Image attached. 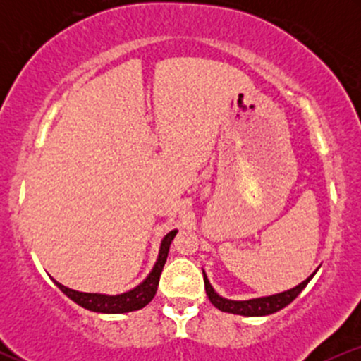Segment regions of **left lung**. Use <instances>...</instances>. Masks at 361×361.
I'll use <instances>...</instances> for the list:
<instances>
[{
    "instance_id": "1",
    "label": "left lung",
    "mask_w": 361,
    "mask_h": 361,
    "mask_svg": "<svg viewBox=\"0 0 361 361\" xmlns=\"http://www.w3.org/2000/svg\"><path fill=\"white\" fill-rule=\"evenodd\" d=\"M312 279V275L309 276L307 280L302 281L300 285H297L295 288H290L287 292L276 293V295L270 297H261V299H252V300H227L219 297L217 293L214 292L212 285L207 280L204 273V281H205V292L209 295V300L222 312L229 314H238V316H268V314L276 312V310L283 309L285 305H288L290 302L295 299L297 295L304 290L305 285L309 283V280Z\"/></svg>"
}]
</instances>
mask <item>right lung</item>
Masks as SVG:
<instances>
[{
	"mask_svg": "<svg viewBox=\"0 0 361 361\" xmlns=\"http://www.w3.org/2000/svg\"><path fill=\"white\" fill-rule=\"evenodd\" d=\"M176 235V231H171V233L166 234V238L163 239V244H161L159 258H157L154 268H152L151 275L147 276L139 287H135L130 292L122 293V295H102V293H85V292H76V290H71L64 285L57 283L54 280V283L59 287L69 299L76 302L81 307L93 310V312H103V314H123V312H132V310H139L154 299L157 285H159V276L161 271H163L164 263H166L169 244H171L173 238Z\"/></svg>",
	"mask_w": 361,
	"mask_h": 361,
	"instance_id": "right-lung-1",
	"label": "right lung"
}]
</instances>
